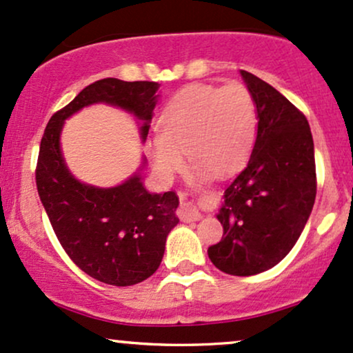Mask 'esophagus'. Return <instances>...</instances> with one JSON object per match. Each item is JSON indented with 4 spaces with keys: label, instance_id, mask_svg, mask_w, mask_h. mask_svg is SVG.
<instances>
[{
    "label": "esophagus",
    "instance_id": "34e87169",
    "mask_svg": "<svg viewBox=\"0 0 353 353\" xmlns=\"http://www.w3.org/2000/svg\"><path fill=\"white\" fill-rule=\"evenodd\" d=\"M181 209H179V217L184 220V222H197L201 220L203 215L202 212L197 209L194 202H188L184 201V197H181Z\"/></svg>",
    "mask_w": 353,
    "mask_h": 353
}]
</instances>
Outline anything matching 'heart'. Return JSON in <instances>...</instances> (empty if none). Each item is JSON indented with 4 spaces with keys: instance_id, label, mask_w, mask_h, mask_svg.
<instances>
[{
    "instance_id": "1",
    "label": "heart",
    "mask_w": 353,
    "mask_h": 353,
    "mask_svg": "<svg viewBox=\"0 0 353 353\" xmlns=\"http://www.w3.org/2000/svg\"><path fill=\"white\" fill-rule=\"evenodd\" d=\"M258 134V110L252 93L240 83L215 87L192 83L168 101L159 118V134L148 143L151 165L159 179L171 182L194 163V179L239 172L252 154Z\"/></svg>"
}]
</instances>
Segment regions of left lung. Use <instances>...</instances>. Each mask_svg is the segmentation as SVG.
<instances>
[{"mask_svg": "<svg viewBox=\"0 0 353 353\" xmlns=\"http://www.w3.org/2000/svg\"><path fill=\"white\" fill-rule=\"evenodd\" d=\"M240 75L256 103L258 134L223 194L222 240L207 253L223 273L252 276L278 265L303 233L316 201V159L304 114L265 80Z\"/></svg>", "mask_w": 353, "mask_h": 353, "instance_id": "1", "label": "left lung"}]
</instances>
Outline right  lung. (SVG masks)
Returning <instances> with one entry per match:
<instances>
[{
	"label": "right lung",
	"mask_w": 353,
	"mask_h": 353,
	"mask_svg": "<svg viewBox=\"0 0 353 353\" xmlns=\"http://www.w3.org/2000/svg\"><path fill=\"white\" fill-rule=\"evenodd\" d=\"M159 83L101 79L85 87L67 107L52 114L41 141L36 184L55 235L70 260L92 278L112 286H131L159 268L165 239L179 223L174 192L144 188L143 158L138 171L114 188L79 181L62 154L63 123L90 105L105 103L133 114L144 143Z\"/></svg>",
	"instance_id": "add662e5"
}]
</instances>
